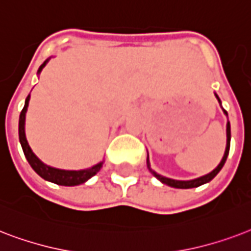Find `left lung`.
Masks as SVG:
<instances>
[{
	"mask_svg": "<svg viewBox=\"0 0 251 251\" xmlns=\"http://www.w3.org/2000/svg\"><path fill=\"white\" fill-rule=\"evenodd\" d=\"M215 97L217 98V100H219V103L221 104V100L220 98H219V95L215 93ZM223 111H224V114L226 116H228V112L225 111L224 108H223ZM229 148H230V123H226V147H225V152H224V156H223V158H221L220 164L217 165L216 168L213 169L212 172L208 173V174H205V176H199V178H195V179H190V180H178V179H172V178H168V176H161V174H158V173H156L154 170H153L152 168H151V162H149V154H148V158H147V166L148 169H149V172L152 173L153 176H156L157 179L160 180V182H162V183L168 184V186H170V187H174V188H194V187H199V186H201V184L204 183H208L209 180H212L215 176L219 174V172H220L221 169H223V166H224L225 161H226V158H228V154H229Z\"/></svg>",
	"mask_w": 251,
	"mask_h": 251,
	"instance_id": "left-lung-1",
	"label": "left lung"
}]
</instances>
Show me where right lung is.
Instances as JSON below:
<instances>
[{
    "label": "right lung",
    "instance_id": "1",
    "mask_svg": "<svg viewBox=\"0 0 251 251\" xmlns=\"http://www.w3.org/2000/svg\"><path fill=\"white\" fill-rule=\"evenodd\" d=\"M48 60H46L40 65V68L38 69V75H40V72L43 71V68L46 67ZM28 102H30V94L27 95L26 100H25V107H23V110L21 111V115H19V143L22 145L23 153H25L28 164L31 165V168L34 169L35 173L42 176L43 179L52 182V183L60 184V186H78V184L85 183L86 180L90 179L91 176H94L102 169L104 161H100V162H98L94 166L82 169V170H64V169H57L44 164L32 152V149L28 145V141L26 139V132H25V122H26V112L27 107H28Z\"/></svg>",
    "mask_w": 251,
    "mask_h": 251
}]
</instances>
